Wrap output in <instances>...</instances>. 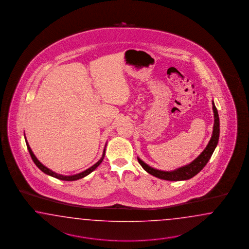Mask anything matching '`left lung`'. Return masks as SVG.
I'll return each instance as SVG.
<instances>
[{
  "instance_id": "1",
  "label": "left lung",
  "mask_w": 249,
  "mask_h": 249,
  "mask_svg": "<svg viewBox=\"0 0 249 249\" xmlns=\"http://www.w3.org/2000/svg\"><path fill=\"white\" fill-rule=\"evenodd\" d=\"M213 134H212L211 140L207 144L206 148L204 149L203 152L191 163L187 165L182 166L181 168H178L174 171L171 172H165L154 169L151 166L146 164L140 158H138V161L141 165L142 166L144 170L149 174L157 177L159 179H162L166 181H184L189 180L196 176V174L200 173L208 160L211 158L213 152L215 150L217 143H218L219 134H220V122H219L218 111L215 107V105L213 101Z\"/></svg>"
}]
</instances>
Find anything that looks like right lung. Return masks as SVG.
<instances>
[{
    "label": "right lung",
    "instance_id": "obj_1",
    "mask_svg": "<svg viewBox=\"0 0 249 249\" xmlns=\"http://www.w3.org/2000/svg\"><path fill=\"white\" fill-rule=\"evenodd\" d=\"M25 142H26V146H27V149H28V151H29V153H30L31 157H32V160H34V162L36 163V165L37 166L38 168L43 172V173H45V174H47V175H50V176H52V177H54V178H56V179H59V180H62V181H75V180H78V179H81V178H84L85 176H87V175H89V174L92 173L94 170H96V168L98 167L101 162H102V160H103V159L105 157V151H106V146L105 149H104V151H103V154H102V157L101 159L98 160L97 163H95L94 165L91 166L90 168H89V169H87L86 171H84L82 173H80V174H75V175H69V176H66V175H62V174H56V173H54L53 171H51L50 169H48L47 167H45V165H43L39 160H38L37 158L35 156V154L33 153V151L31 150L30 146H29V144L27 142V141H26V138H25ZM107 145V144H106Z\"/></svg>",
    "mask_w": 249,
    "mask_h": 249
}]
</instances>
